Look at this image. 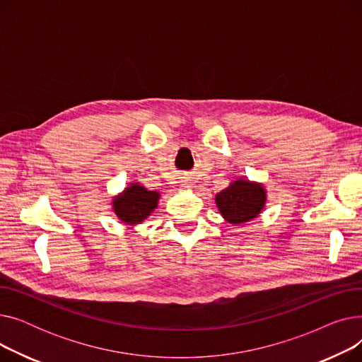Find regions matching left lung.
Listing matches in <instances>:
<instances>
[{"label":"left lung","instance_id":"1","mask_svg":"<svg viewBox=\"0 0 362 362\" xmlns=\"http://www.w3.org/2000/svg\"><path fill=\"white\" fill-rule=\"evenodd\" d=\"M216 204L227 221L242 224L258 217L265 204V191L259 183L235 180L216 197Z\"/></svg>","mask_w":362,"mask_h":362}]
</instances>
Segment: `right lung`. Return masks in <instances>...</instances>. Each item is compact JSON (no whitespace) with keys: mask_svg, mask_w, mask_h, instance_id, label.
Returning <instances> with one entry per match:
<instances>
[{"mask_svg":"<svg viewBox=\"0 0 362 362\" xmlns=\"http://www.w3.org/2000/svg\"><path fill=\"white\" fill-rule=\"evenodd\" d=\"M160 194L132 183L124 192L112 201V210L126 224H139L157 208Z\"/></svg>","mask_w":362,"mask_h":362,"instance_id":"right-lung-1","label":"right lung"}]
</instances>
